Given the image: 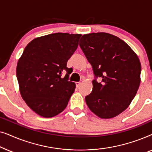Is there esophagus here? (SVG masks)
Masks as SVG:
<instances>
[{"instance_id":"esophagus-1","label":"esophagus","mask_w":152,"mask_h":152,"mask_svg":"<svg viewBox=\"0 0 152 152\" xmlns=\"http://www.w3.org/2000/svg\"><path fill=\"white\" fill-rule=\"evenodd\" d=\"M82 83V81H81V82H75V84H76V86L77 87H79L81 85V84Z\"/></svg>"}]
</instances>
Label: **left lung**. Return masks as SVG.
<instances>
[{
  "instance_id": "8db88e82",
  "label": "left lung",
  "mask_w": 152,
  "mask_h": 152,
  "mask_svg": "<svg viewBox=\"0 0 152 152\" xmlns=\"http://www.w3.org/2000/svg\"><path fill=\"white\" fill-rule=\"evenodd\" d=\"M80 46L92 66L93 90L85 97L89 109L99 118L109 119L128 108L140 84L141 64L129 45L105 32L84 34Z\"/></svg>"
}]
</instances>
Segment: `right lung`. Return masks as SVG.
<instances>
[{
    "label": "right lung",
    "mask_w": 152,
    "mask_h": 152,
    "mask_svg": "<svg viewBox=\"0 0 152 152\" xmlns=\"http://www.w3.org/2000/svg\"><path fill=\"white\" fill-rule=\"evenodd\" d=\"M82 34L54 33L37 37L25 48L16 66L22 98L39 115L52 118L66 109L75 89L68 80V60ZM67 72L64 78L62 73Z\"/></svg>",
    "instance_id": "add662e5"
}]
</instances>
